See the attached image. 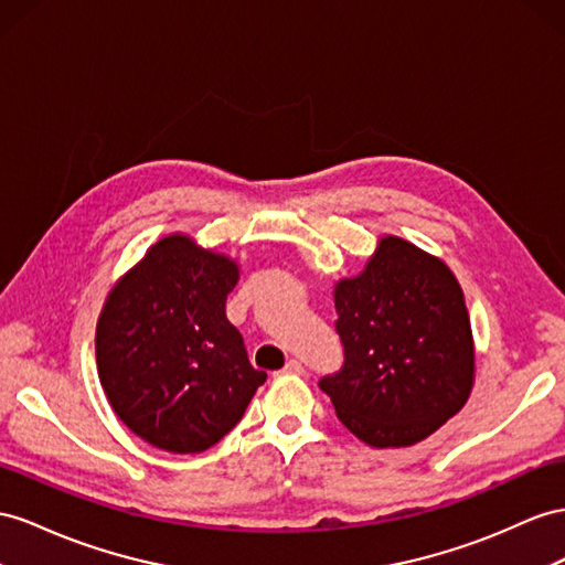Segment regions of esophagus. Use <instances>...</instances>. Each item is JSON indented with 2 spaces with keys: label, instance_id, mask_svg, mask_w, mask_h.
I'll list each match as a JSON object with an SVG mask.
<instances>
[{
  "label": "esophagus",
  "instance_id": "esophagus-1",
  "mask_svg": "<svg viewBox=\"0 0 565 565\" xmlns=\"http://www.w3.org/2000/svg\"><path fill=\"white\" fill-rule=\"evenodd\" d=\"M284 372L286 374H302V372H306V367H302V363H298V360H288Z\"/></svg>",
  "mask_w": 565,
  "mask_h": 565
}]
</instances>
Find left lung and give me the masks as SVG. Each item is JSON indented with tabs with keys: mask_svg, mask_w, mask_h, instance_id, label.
Returning a JSON list of instances; mask_svg holds the SVG:
<instances>
[{
	"mask_svg": "<svg viewBox=\"0 0 565 565\" xmlns=\"http://www.w3.org/2000/svg\"><path fill=\"white\" fill-rule=\"evenodd\" d=\"M343 367L320 380L337 417L374 448L413 446L470 396L466 300L439 257L384 236L367 267L334 288Z\"/></svg>",
	"mask_w": 565,
	"mask_h": 565,
	"instance_id": "8db88e82",
	"label": "left lung"
}]
</instances>
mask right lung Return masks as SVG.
<instances>
[{
	"label": "right lung",
	"instance_id": "1",
	"mask_svg": "<svg viewBox=\"0 0 565 565\" xmlns=\"http://www.w3.org/2000/svg\"><path fill=\"white\" fill-rule=\"evenodd\" d=\"M236 281L234 259L173 234L109 291L95 334L97 374L140 439L171 454L205 451L265 384L226 320Z\"/></svg>",
	"mask_w": 565,
	"mask_h": 565
}]
</instances>
